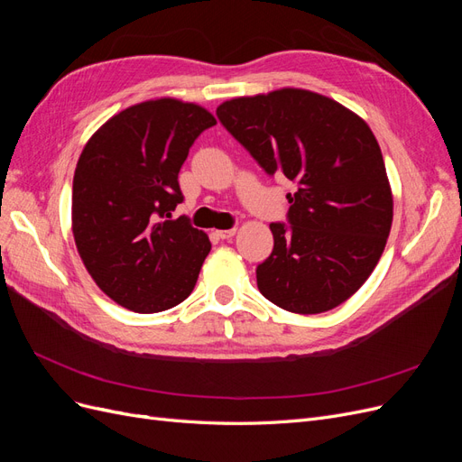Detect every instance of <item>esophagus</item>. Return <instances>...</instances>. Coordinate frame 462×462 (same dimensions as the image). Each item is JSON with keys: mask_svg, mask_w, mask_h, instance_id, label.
Instances as JSON below:
<instances>
[{"mask_svg": "<svg viewBox=\"0 0 462 462\" xmlns=\"http://www.w3.org/2000/svg\"><path fill=\"white\" fill-rule=\"evenodd\" d=\"M235 233H236V227H231V229H221V231H217V236L219 239H231V236H235Z\"/></svg>", "mask_w": 462, "mask_h": 462, "instance_id": "34e87169", "label": "esophagus"}]
</instances>
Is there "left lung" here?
I'll list each match as a JSON object with an SVG mask.
<instances>
[{
    "label": "left lung",
    "mask_w": 462,
    "mask_h": 462,
    "mask_svg": "<svg viewBox=\"0 0 462 462\" xmlns=\"http://www.w3.org/2000/svg\"><path fill=\"white\" fill-rule=\"evenodd\" d=\"M216 114L265 173L297 183L287 194L290 226L270 223L273 250L256 268L260 292L295 314L339 306L374 272L393 221L374 133L331 97L299 88L235 97Z\"/></svg>",
    "instance_id": "obj_1"
}]
</instances>
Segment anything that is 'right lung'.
<instances>
[{
  "label": "right lung",
  "instance_id": "1",
  "mask_svg": "<svg viewBox=\"0 0 462 462\" xmlns=\"http://www.w3.org/2000/svg\"><path fill=\"white\" fill-rule=\"evenodd\" d=\"M214 116L173 97L123 109L82 150L73 179V235L106 295L138 314L170 310L197 285L208 235L187 216L179 171Z\"/></svg>",
  "mask_w": 462,
  "mask_h": 462
}]
</instances>
